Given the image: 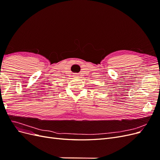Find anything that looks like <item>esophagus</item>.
Instances as JSON below:
<instances>
[{
	"mask_svg": "<svg viewBox=\"0 0 160 160\" xmlns=\"http://www.w3.org/2000/svg\"><path fill=\"white\" fill-rule=\"evenodd\" d=\"M75 77H77V75H75Z\"/></svg>",
	"mask_w": 160,
	"mask_h": 160,
	"instance_id": "obj_1",
	"label": "esophagus"
}]
</instances>
